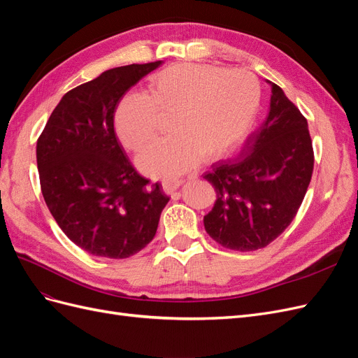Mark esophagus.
Here are the masks:
<instances>
[{"label": "esophagus", "instance_id": "1", "mask_svg": "<svg viewBox=\"0 0 358 358\" xmlns=\"http://www.w3.org/2000/svg\"><path fill=\"white\" fill-rule=\"evenodd\" d=\"M183 182H185L183 179H167V180H162V189H164L166 192H171V191L178 189Z\"/></svg>", "mask_w": 358, "mask_h": 358}]
</instances>
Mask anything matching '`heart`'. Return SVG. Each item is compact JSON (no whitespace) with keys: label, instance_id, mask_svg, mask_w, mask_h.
Here are the masks:
<instances>
[{"label":"heart","instance_id":"heart-1","mask_svg":"<svg viewBox=\"0 0 358 358\" xmlns=\"http://www.w3.org/2000/svg\"><path fill=\"white\" fill-rule=\"evenodd\" d=\"M259 103V86L251 74L199 64H179L154 74L149 95L128 94L119 101L115 127L131 150L157 136L162 116L173 115L171 136L150 145L138 157L140 170L154 178H173L201 159L218 158L241 143Z\"/></svg>","mask_w":358,"mask_h":358}]
</instances>
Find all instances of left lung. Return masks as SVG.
<instances>
[{"instance_id":"1","label":"left lung","mask_w":358,"mask_h":358,"mask_svg":"<svg viewBox=\"0 0 358 358\" xmlns=\"http://www.w3.org/2000/svg\"><path fill=\"white\" fill-rule=\"evenodd\" d=\"M268 113L249 134L239 159H221L204 173L216 200L204 216L213 241L234 251L264 248L294 220L313 170L308 121L278 85Z\"/></svg>"}]
</instances>
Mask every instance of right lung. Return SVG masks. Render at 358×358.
<instances>
[{
  "mask_svg": "<svg viewBox=\"0 0 358 358\" xmlns=\"http://www.w3.org/2000/svg\"><path fill=\"white\" fill-rule=\"evenodd\" d=\"M161 64L116 67L69 91L37 140L43 197L59 229L91 255L142 251L170 200L134 170L113 125L124 94Z\"/></svg>",
  "mask_w": 358,
  "mask_h": 358,
  "instance_id": "right-lung-1",
  "label": "right lung"
}]
</instances>
